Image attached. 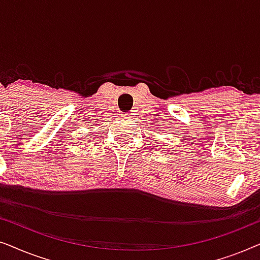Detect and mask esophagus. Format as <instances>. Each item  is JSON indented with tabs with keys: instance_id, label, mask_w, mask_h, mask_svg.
<instances>
[{
	"instance_id": "esophagus-1",
	"label": "esophagus",
	"mask_w": 260,
	"mask_h": 260,
	"mask_svg": "<svg viewBox=\"0 0 260 260\" xmlns=\"http://www.w3.org/2000/svg\"><path fill=\"white\" fill-rule=\"evenodd\" d=\"M124 117H130V113H122Z\"/></svg>"
}]
</instances>
